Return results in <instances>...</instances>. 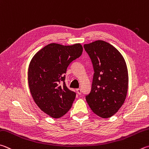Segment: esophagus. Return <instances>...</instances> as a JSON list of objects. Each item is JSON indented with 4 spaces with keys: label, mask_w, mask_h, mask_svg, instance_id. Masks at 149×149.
<instances>
[{
    "label": "esophagus",
    "mask_w": 149,
    "mask_h": 149,
    "mask_svg": "<svg viewBox=\"0 0 149 149\" xmlns=\"http://www.w3.org/2000/svg\"><path fill=\"white\" fill-rule=\"evenodd\" d=\"M77 93L78 94H79V95H81V89H79V88H77Z\"/></svg>",
    "instance_id": "34e87169"
}]
</instances>
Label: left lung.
<instances>
[{
    "label": "left lung",
    "instance_id": "obj_1",
    "mask_svg": "<svg viewBox=\"0 0 149 149\" xmlns=\"http://www.w3.org/2000/svg\"><path fill=\"white\" fill-rule=\"evenodd\" d=\"M83 47L94 72L91 93L85 96L86 100L96 115L111 117L121 107L126 97L128 74L126 62L117 49L103 40Z\"/></svg>",
    "mask_w": 149,
    "mask_h": 149
}]
</instances>
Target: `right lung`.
<instances>
[{"label":"right lung","mask_w":149,"mask_h":149,"mask_svg":"<svg viewBox=\"0 0 149 149\" xmlns=\"http://www.w3.org/2000/svg\"><path fill=\"white\" fill-rule=\"evenodd\" d=\"M83 52L80 44L47 45L36 53L30 63L28 81L34 101L42 111L58 118L70 109L76 93L65 83L67 68Z\"/></svg>","instance_id":"1"}]
</instances>
